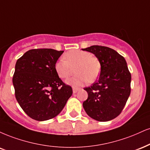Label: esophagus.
<instances>
[{
	"mask_svg": "<svg viewBox=\"0 0 150 150\" xmlns=\"http://www.w3.org/2000/svg\"><path fill=\"white\" fill-rule=\"evenodd\" d=\"M79 89L78 88H75V87H73V93H75L77 92V91H78Z\"/></svg>",
	"mask_w": 150,
	"mask_h": 150,
	"instance_id": "34e87169",
	"label": "esophagus"
}]
</instances>
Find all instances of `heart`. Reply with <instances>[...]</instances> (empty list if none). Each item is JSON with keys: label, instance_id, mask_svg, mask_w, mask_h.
<instances>
[{"label": "heart", "instance_id": "obj_1", "mask_svg": "<svg viewBox=\"0 0 150 150\" xmlns=\"http://www.w3.org/2000/svg\"><path fill=\"white\" fill-rule=\"evenodd\" d=\"M64 59L57 61L54 69L61 79H68L74 73L75 77L67 81L73 86H80L89 81L93 82L98 78L100 72V64L98 58L91 55L89 52L82 50H72L64 54Z\"/></svg>", "mask_w": 150, "mask_h": 150}]
</instances>
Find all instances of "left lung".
Listing matches in <instances>:
<instances>
[{
    "label": "left lung",
    "instance_id": "left-lung-1",
    "mask_svg": "<svg viewBox=\"0 0 150 150\" xmlns=\"http://www.w3.org/2000/svg\"><path fill=\"white\" fill-rule=\"evenodd\" d=\"M82 50L93 54L100 64L98 80L84 89L88 98L83 103V108L95 120H113L122 112L131 93V75L127 61L108 47L93 45Z\"/></svg>",
    "mask_w": 150,
    "mask_h": 150
}]
</instances>
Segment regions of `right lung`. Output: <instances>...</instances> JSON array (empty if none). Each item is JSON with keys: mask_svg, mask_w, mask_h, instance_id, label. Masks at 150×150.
I'll list each match as a JSON object with an SVG mask.
<instances>
[{"mask_svg": "<svg viewBox=\"0 0 150 150\" xmlns=\"http://www.w3.org/2000/svg\"><path fill=\"white\" fill-rule=\"evenodd\" d=\"M64 51L28 50L17 61L12 78L18 103L30 118L45 121L57 116L73 94L62 82L54 65Z\"/></svg>", "mask_w": 150, "mask_h": 150, "instance_id": "1", "label": "right lung"}]
</instances>
